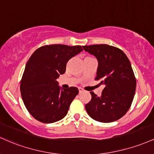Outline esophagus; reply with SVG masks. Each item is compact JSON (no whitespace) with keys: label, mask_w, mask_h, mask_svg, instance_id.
I'll list each match as a JSON object with an SVG mask.
<instances>
[{"label":"esophagus","mask_w":154,"mask_h":154,"mask_svg":"<svg viewBox=\"0 0 154 154\" xmlns=\"http://www.w3.org/2000/svg\"><path fill=\"white\" fill-rule=\"evenodd\" d=\"M79 93L82 92V91H83V89H82V88L79 87Z\"/></svg>","instance_id":"34e87169"}]
</instances>
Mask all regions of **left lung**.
<instances>
[{
  "label": "left lung",
  "mask_w": 154,
  "mask_h": 154,
  "mask_svg": "<svg viewBox=\"0 0 154 154\" xmlns=\"http://www.w3.org/2000/svg\"><path fill=\"white\" fill-rule=\"evenodd\" d=\"M83 49L97 60L95 79L105 86L101 96L91 91L86 112L97 122H115L128 111L135 93L136 79L130 62L123 51L109 45L84 46Z\"/></svg>",
  "instance_id": "1"
}]
</instances>
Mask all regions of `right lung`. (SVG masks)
<instances>
[{
	"mask_svg": "<svg viewBox=\"0 0 154 154\" xmlns=\"http://www.w3.org/2000/svg\"><path fill=\"white\" fill-rule=\"evenodd\" d=\"M83 51L81 46L52 44L34 51L26 64L20 91L26 108L43 123H54L68 113L70 103L79 94L76 87L63 89L58 85L70 59Z\"/></svg>",
	"mask_w": 154,
	"mask_h": 154,
	"instance_id": "add662e5",
	"label": "right lung"
}]
</instances>
